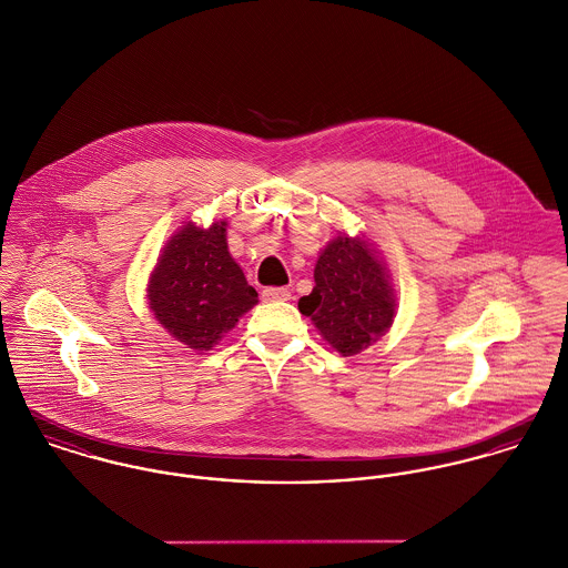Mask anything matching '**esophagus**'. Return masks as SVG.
Returning a JSON list of instances; mask_svg holds the SVG:
<instances>
[{
  "label": "esophagus",
  "instance_id": "obj_1",
  "mask_svg": "<svg viewBox=\"0 0 568 568\" xmlns=\"http://www.w3.org/2000/svg\"><path fill=\"white\" fill-rule=\"evenodd\" d=\"M262 300H264V302H288V300H291V291H288V288L268 286V288L262 291Z\"/></svg>",
  "mask_w": 568,
  "mask_h": 568
}]
</instances>
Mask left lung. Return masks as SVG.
Instances as JSON below:
<instances>
[{
	"label": "left lung",
	"mask_w": 568,
	"mask_h": 568,
	"mask_svg": "<svg viewBox=\"0 0 568 568\" xmlns=\"http://www.w3.org/2000/svg\"><path fill=\"white\" fill-rule=\"evenodd\" d=\"M389 271L365 236L338 234L315 264V288L300 300L325 341L343 356H354L378 341L396 317Z\"/></svg>",
	"instance_id": "1"
}]
</instances>
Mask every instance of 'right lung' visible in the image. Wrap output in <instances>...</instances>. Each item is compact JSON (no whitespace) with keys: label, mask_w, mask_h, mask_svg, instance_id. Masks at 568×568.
<instances>
[{"label":"right lung","mask_w":568,"mask_h":568,"mask_svg":"<svg viewBox=\"0 0 568 568\" xmlns=\"http://www.w3.org/2000/svg\"><path fill=\"white\" fill-rule=\"evenodd\" d=\"M227 223L207 230L185 223L163 246L149 280L155 320L196 352L212 349L246 311L257 293L227 248Z\"/></svg>","instance_id":"right-lung-1"}]
</instances>
